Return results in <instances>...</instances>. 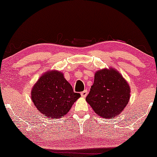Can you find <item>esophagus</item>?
Wrapping results in <instances>:
<instances>
[{
    "label": "esophagus",
    "instance_id": "esophagus-1",
    "mask_svg": "<svg viewBox=\"0 0 157 157\" xmlns=\"http://www.w3.org/2000/svg\"><path fill=\"white\" fill-rule=\"evenodd\" d=\"M87 94H88L87 90H84L83 91H82V92H81V96H82V97H86V96H87Z\"/></svg>",
    "mask_w": 157,
    "mask_h": 157
}]
</instances>
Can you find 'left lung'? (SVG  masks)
<instances>
[{
  "label": "left lung",
  "instance_id": "left-lung-1",
  "mask_svg": "<svg viewBox=\"0 0 157 157\" xmlns=\"http://www.w3.org/2000/svg\"><path fill=\"white\" fill-rule=\"evenodd\" d=\"M130 98V87L116 70L102 69L97 71L94 84L86 100L94 112L105 118L120 114Z\"/></svg>",
  "mask_w": 157,
  "mask_h": 157
}]
</instances>
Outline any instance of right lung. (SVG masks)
I'll list each match as a JSON object with an SVG mask.
<instances>
[{
  "instance_id": "right-lung-1",
  "label": "right lung",
  "mask_w": 157,
  "mask_h": 157,
  "mask_svg": "<svg viewBox=\"0 0 157 157\" xmlns=\"http://www.w3.org/2000/svg\"><path fill=\"white\" fill-rule=\"evenodd\" d=\"M31 95L39 112L52 119L65 116L81 96L73 91L63 75L57 71H48L40 77Z\"/></svg>"
}]
</instances>
